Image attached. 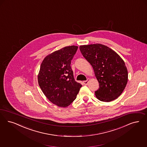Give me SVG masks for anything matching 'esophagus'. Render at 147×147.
<instances>
[{"instance_id":"34e87169","label":"esophagus","mask_w":147,"mask_h":147,"mask_svg":"<svg viewBox=\"0 0 147 147\" xmlns=\"http://www.w3.org/2000/svg\"><path fill=\"white\" fill-rule=\"evenodd\" d=\"M89 81H90V79H87V80H86V81H83V83H84V84L85 85H87L88 84V83Z\"/></svg>"}]
</instances>
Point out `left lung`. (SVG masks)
Instances as JSON below:
<instances>
[{"mask_svg":"<svg viewBox=\"0 0 147 147\" xmlns=\"http://www.w3.org/2000/svg\"><path fill=\"white\" fill-rule=\"evenodd\" d=\"M82 55L91 65L99 88L96 98L104 102L113 101L120 96L128 80L124 61L116 52L107 46L97 43L79 47Z\"/></svg>","mask_w":147,"mask_h":147,"instance_id":"1","label":"left lung"}]
</instances>
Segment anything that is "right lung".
Segmentation results:
<instances>
[{"instance_id":"1","label":"right lung","mask_w":147,"mask_h":147,"mask_svg":"<svg viewBox=\"0 0 147 147\" xmlns=\"http://www.w3.org/2000/svg\"><path fill=\"white\" fill-rule=\"evenodd\" d=\"M78 48V46H67L55 51L46 56L40 65L38 85L47 98L57 107L69 106L82 86L75 81L71 67Z\"/></svg>"}]
</instances>
